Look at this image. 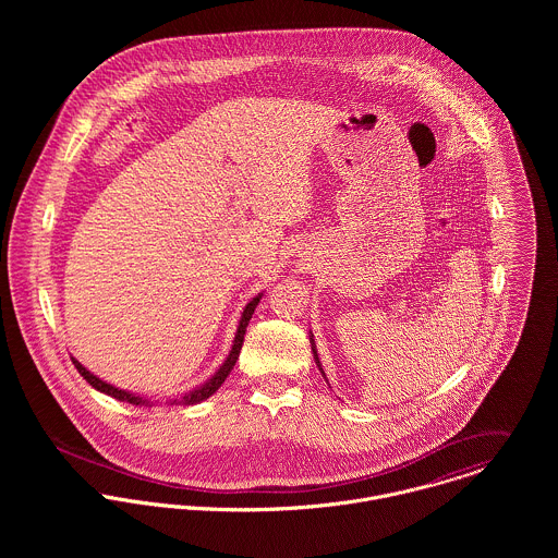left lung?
Returning <instances> with one entry per match:
<instances>
[{"mask_svg": "<svg viewBox=\"0 0 558 558\" xmlns=\"http://www.w3.org/2000/svg\"><path fill=\"white\" fill-rule=\"evenodd\" d=\"M310 341H312V352H314V359H316V365H318L319 372H322V376H324V369H322V363H319L318 359V350H316V343H314V335H310ZM326 378V376H324Z\"/></svg>", "mask_w": 558, "mask_h": 558, "instance_id": "left-lung-1", "label": "left lung"}]
</instances>
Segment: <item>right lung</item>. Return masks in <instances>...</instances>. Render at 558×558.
Returning <instances> with one entry per match:
<instances>
[{
  "label": "right lung",
  "mask_w": 558,
  "mask_h": 558,
  "mask_svg": "<svg viewBox=\"0 0 558 558\" xmlns=\"http://www.w3.org/2000/svg\"><path fill=\"white\" fill-rule=\"evenodd\" d=\"M259 301H262V294H257L255 299H251V301L246 303V307L242 310V316H240L239 319V328H236V337H234L232 350H230L228 359L223 361V365L215 372V376H213V378H208L202 387H195L193 391L184 393V398L171 399L167 405H180V403H182V405H193V403H199V401L210 398V396H213V393H215V391L226 383V378L230 376V372L234 369V365H236V361H239L240 348H242V341H244V330H246L248 319L253 316V312H255V307H257V303H259ZM73 363H75L77 372L83 376V380H85L87 385H92L96 391H100V393H105V396H109V398L120 399V401H129V403H133V405H148V403H150L148 399L142 398V396H137V393H131V391L118 389V387H113V385H109V383L100 380L98 376H94L92 372H87L77 359H73Z\"/></svg>",
  "instance_id": "add662e5"
}]
</instances>
